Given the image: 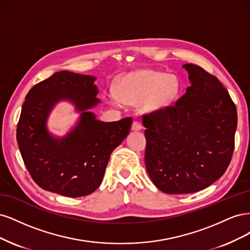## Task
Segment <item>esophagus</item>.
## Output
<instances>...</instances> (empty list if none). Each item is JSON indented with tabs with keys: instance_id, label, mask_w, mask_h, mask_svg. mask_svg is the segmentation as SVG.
<instances>
[{
	"instance_id": "1",
	"label": "esophagus",
	"mask_w": 250,
	"mask_h": 250,
	"mask_svg": "<svg viewBox=\"0 0 250 250\" xmlns=\"http://www.w3.org/2000/svg\"><path fill=\"white\" fill-rule=\"evenodd\" d=\"M141 128H142V125L138 122V120H134L133 125H132V130L133 131H139V130H141Z\"/></svg>"
}]
</instances>
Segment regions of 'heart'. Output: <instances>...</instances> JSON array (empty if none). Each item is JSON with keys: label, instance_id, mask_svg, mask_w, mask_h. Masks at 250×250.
I'll use <instances>...</instances> for the list:
<instances>
[{"label": "heart", "instance_id": "obj_1", "mask_svg": "<svg viewBox=\"0 0 250 250\" xmlns=\"http://www.w3.org/2000/svg\"><path fill=\"white\" fill-rule=\"evenodd\" d=\"M180 91L179 80L165 72L143 70L125 76L116 92H109V101L120 106L140 102L144 110H157L170 104Z\"/></svg>", "mask_w": 250, "mask_h": 250}]
</instances>
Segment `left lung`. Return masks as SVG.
Returning a JSON list of instances; mask_svg holds the SVG:
<instances>
[{
    "label": "left lung",
    "instance_id": "8db88e82",
    "mask_svg": "<svg viewBox=\"0 0 250 250\" xmlns=\"http://www.w3.org/2000/svg\"><path fill=\"white\" fill-rule=\"evenodd\" d=\"M191 86L173 106L142 115L146 166L156 187L187 194L212 185L227 170L235 147L236 104L221 82L185 64Z\"/></svg>",
    "mask_w": 250,
    "mask_h": 250
}]
</instances>
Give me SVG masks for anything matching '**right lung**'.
I'll use <instances>...</instances> for the list:
<instances>
[{"label":"right lung","mask_w":250,"mask_h":250,"mask_svg":"<svg viewBox=\"0 0 250 250\" xmlns=\"http://www.w3.org/2000/svg\"><path fill=\"white\" fill-rule=\"evenodd\" d=\"M94 80L58 71L26 95L17 139L29 173L43 190L74 198L91 194L100 187L111 152L130 132L132 117L103 123L88 111L100 102ZM61 99L74 102L83 113L74 130L57 140L47 132L46 118Z\"/></svg>","instance_id":"obj_1"}]
</instances>
